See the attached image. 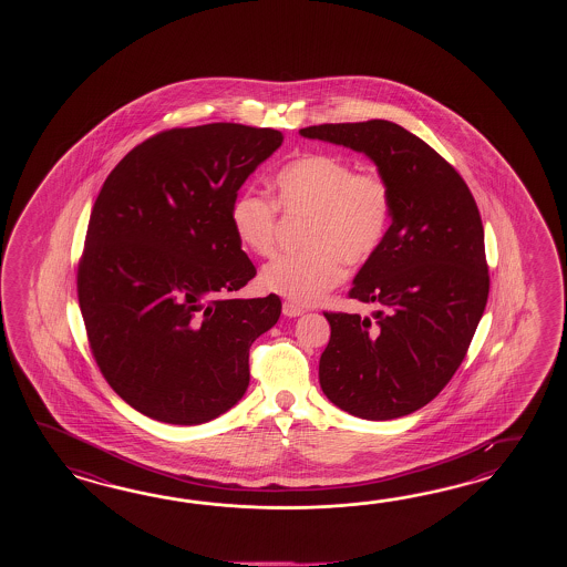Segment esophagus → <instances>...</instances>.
Instances as JSON below:
<instances>
[{"label": "esophagus", "instance_id": "obj_1", "mask_svg": "<svg viewBox=\"0 0 567 567\" xmlns=\"http://www.w3.org/2000/svg\"><path fill=\"white\" fill-rule=\"evenodd\" d=\"M281 312L284 316H288V318H296V316H301V313L306 312L303 308H300L298 303H293V301H284V306H281Z\"/></svg>", "mask_w": 567, "mask_h": 567}]
</instances>
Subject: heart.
I'll return each mask as SVG.
<instances>
[{"label": "heart", "mask_w": 567, "mask_h": 567, "mask_svg": "<svg viewBox=\"0 0 567 567\" xmlns=\"http://www.w3.org/2000/svg\"><path fill=\"white\" fill-rule=\"evenodd\" d=\"M271 184L276 200L251 188L233 198L230 227L249 254L271 257L279 208L308 215L301 235L306 251L274 259L261 286L298 306H312L344 278V264L362 266L383 247L393 218L391 186L379 172H354L347 157L328 152L289 159Z\"/></svg>", "instance_id": "obj_1"}]
</instances>
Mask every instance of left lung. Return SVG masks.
I'll list each match as a JSON object with an SVG mask.
<instances>
[{
    "instance_id": "obj_1",
    "label": "left lung",
    "mask_w": 567,
    "mask_h": 567,
    "mask_svg": "<svg viewBox=\"0 0 567 567\" xmlns=\"http://www.w3.org/2000/svg\"><path fill=\"white\" fill-rule=\"evenodd\" d=\"M300 133L367 154L393 193L385 243L349 291L381 310L373 322L324 312L330 340L320 386L362 420L410 415L458 371L488 300L478 206L454 166L393 121L324 123Z\"/></svg>"
}]
</instances>
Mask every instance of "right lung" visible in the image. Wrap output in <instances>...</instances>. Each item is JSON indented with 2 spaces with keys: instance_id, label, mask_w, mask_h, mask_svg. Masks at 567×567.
I'll return each mask as SVG.
<instances>
[{
  "instance_id": "obj_1",
  "label": "right lung",
  "mask_w": 567,
  "mask_h": 567,
  "mask_svg": "<svg viewBox=\"0 0 567 567\" xmlns=\"http://www.w3.org/2000/svg\"><path fill=\"white\" fill-rule=\"evenodd\" d=\"M284 142L271 127H174L111 169L89 218L76 293L111 389L157 422L198 425L249 386V349L276 324V293L230 300L257 274L229 208Z\"/></svg>"
}]
</instances>
